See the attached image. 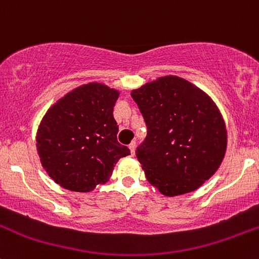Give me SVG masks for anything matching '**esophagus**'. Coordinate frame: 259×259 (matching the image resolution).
I'll list each match as a JSON object with an SVG mask.
<instances>
[{
	"label": "esophagus",
	"instance_id": "1",
	"mask_svg": "<svg viewBox=\"0 0 259 259\" xmlns=\"http://www.w3.org/2000/svg\"><path fill=\"white\" fill-rule=\"evenodd\" d=\"M135 148H137V143H135V142L130 143V144H129V149H130V151H132V154L135 153Z\"/></svg>",
	"mask_w": 259,
	"mask_h": 259
}]
</instances>
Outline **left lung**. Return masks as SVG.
<instances>
[{
    "label": "left lung",
    "instance_id": "1",
    "mask_svg": "<svg viewBox=\"0 0 259 259\" xmlns=\"http://www.w3.org/2000/svg\"><path fill=\"white\" fill-rule=\"evenodd\" d=\"M148 127L137 158L148 182L166 197L198 189L227 149L222 114L209 96L182 77L163 76L132 91Z\"/></svg>",
    "mask_w": 259,
    "mask_h": 259
}]
</instances>
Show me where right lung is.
I'll list each match as a JSON object with an SVG mask.
<instances>
[{"label":"right lung","instance_id":"obj_1","mask_svg":"<svg viewBox=\"0 0 259 259\" xmlns=\"http://www.w3.org/2000/svg\"><path fill=\"white\" fill-rule=\"evenodd\" d=\"M119 91L100 82L81 85L57 100L36 135L41 164L65 189L91 192L105 184L120 158L130 154L117 142L114 106Z\"/></svg>","mask_w":259,"mask_h":259}]
</instances>
